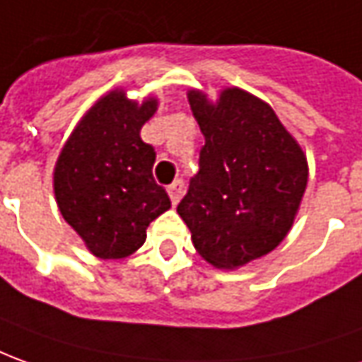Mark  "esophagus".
Wrapping results in <instances>:
<instances>
[{
  "instance_id": "34e87169",
  "label": "esophagus",
  "mask_w": 362,
  "mask_h": 362,
  "mask_svg": "<svg viewBox=\"0 0 362 362\" xmlns=\"http://www.w3.org/2000/svg\"><path fill=\"white\" fill-rule=\"evenodd\" d=\"M183 189H185V185H183V181H181V179H177V181H173L171 185L167 187V193H169V197H171V203H173V205L179 203V199H181V195H183Z\"/></svg>"
}]
</instances>
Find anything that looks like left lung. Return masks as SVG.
Instances as JSON below:
<instances>
[{
  "mask_svg": "<svg viewBox=\"0 0 362 362\" xmlns=\"http://www.w3.org/2000/svg\"><path fill=\"white\" fill-rule=\"evenodd\" d=\"M189 104L205 146L177 213L206 262L238 268L288 234L308 185V161L274 110L248 92L226 88L211 104L191 90Z\"/></svg>",
  "mask_w": 362,
  "mask_h": 362,
  "instance_id": "8db88e82",
  "label": "left lung"
}]
</instances>
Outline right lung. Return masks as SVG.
I'll return each mask as SVG.
<instances>
[{"label":"right lung","mask_w":362,"mask_h":362,"mask_svg":"<svg viewBox=\"0 0 362 362\" xmlns=\"http://www.w3.org/2000/svg\"><path fill=\"white\" fill-rule=\"evenodd\" d=\"M157 108L110 92L64 144L54 167V197L64 221L104 260L126 258L146 243V228L171 206L153 179L156 149L139 129Z\"/></svg>","instance_id":"obj_1"}]
</instances>
